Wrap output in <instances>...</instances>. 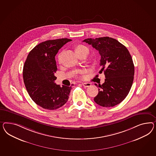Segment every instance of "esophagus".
I'll list each match as a JSON object with an SVG mask.
<instances>
[{
  "instance_id": "1",
  "label": "esophagus",
  "mask_w": 156,
  "mask_h": 156,
  "mask_svg": "<svg viewBox=\"0 0 156 156\" xmlns=\"http://www.w3.org/2000/svg\"><path fill=\"white\" fill-rule=\"evenodd\" d=\"M82 85H83V86H84L85 87H88L91 86V84L89 82H84V83H82Z\"/></svg>"
}]
</instances>
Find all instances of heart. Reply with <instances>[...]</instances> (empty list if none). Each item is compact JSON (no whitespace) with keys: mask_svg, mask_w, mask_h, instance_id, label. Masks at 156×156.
I'll return each instance as SVG.
<instances>
[{"mask_svg":"<svg viewBox=\"0 0 156 156\" xmlns=\"http://www.w3.org/2000/svg\"><path fill=\"white\" fill-rule=\"evenodd\" d=\"M83 49H87L86 46H83V45H79V46H78L76 47V51L78 52V51H82V50H83ZM61 56H62V53H60V54L58 55V61H59V62L61 61Z\"/></svg>","mask_w":156,"mask_h":156,"instance_id":"obj_1","label":"heart"}]
</instances>
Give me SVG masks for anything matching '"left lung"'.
<instances>
[{
  "label": "left lung",
  "mask_w": 156,
  "mask_h": 156,
  "mask_svg": "<svg viewBox=\"0 0 156 156\" xmlns=\"http://www.w3.org/2000/svg\"><path fill=\"white\" fill-rule=\"evenodd\" d=\"M83 42L91 45L101 56L100 73L103 71L105 82L101 85L94 100L102 107H114L126 98L133 83L135 67L131 55L126 46L109 37L87 38Z\"/></svg>",
  "instance_id": "8db88e82"
}]
</instances>
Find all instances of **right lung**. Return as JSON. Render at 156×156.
<instances>
[{"mask_svg": "<svg viewBox=\"0 0 156 156\" xmlns=\"http://www.w3.org/2000/svg\"><path fill=\"white\" fill-rule=\"evenodd\" d=\"M71 39L47 40L35 46L28 55L23 67V80L31 99L46 110L64 105L69 99L72 86L61 87L55 83L57 70L55 56L59 49Z\"/></svg>", "mask_w": 156, "mask_h": 156, "instance_id": "1", "label": "right lung"}]
</instances>
